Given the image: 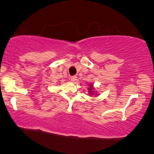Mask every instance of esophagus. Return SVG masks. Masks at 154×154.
<instances>
[{"mask_svg": "<svg viewBox=\"0 0 154 154\" xmlns=\"http://www.w3.org/2000/svg\"><path fill=\"white\" fill-rule=\"evenodd\" d=\"M76 80H77V77L75 76V75H73V76L71 77V81L72 82H74L76 81Z\"/></svg>", "mask_w": 154, "mask_h": 154, "instance_id": "1", "label": "esophagus"}]
</instances>
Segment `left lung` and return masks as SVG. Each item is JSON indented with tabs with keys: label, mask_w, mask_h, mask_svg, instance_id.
<instances>
[{
	"label": "left lung",
	"mask_w": 154,
	"mask_h": 154,
	"mask_svg": "<svg viewBox=\"0 0 154 154\" xmlns=\"http://www.w3.org/2000/svg\"><path fill=\"white\" fill-rule=\"evenodd\" d=\"M89 86H90V87L88 88V90H89V91H88V92H89V93L91 94V95H92L93 94H94V91H93V88L92 85H90Z\"/></svg>",
	"instance_id": "left-lung-1"
}]
</instances>
